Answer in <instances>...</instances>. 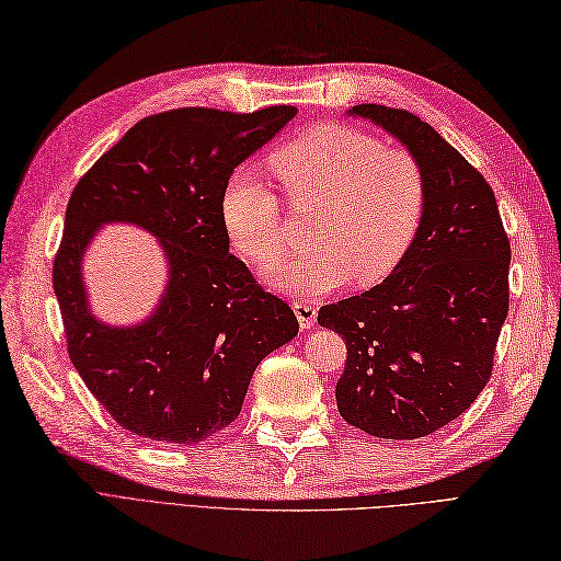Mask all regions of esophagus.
I'll list each match as a JSON object with an SVG mask.
<instances>
[{"label": "esophagus", "mask_w": 561, "mask_h": 561, "mask_svg": "<svg viewBox=\"0 0 561 561\" xmlns=\"http://www.w3.org/2000/svg\"><path fill=\"white\" fill-rule=\"evenodd\" d=\"M294 312H296L298 324H300V329H304V332H308V329L314 324V320H318V308L308 304V300H296Z\"/></svg>", "instance_id": "esophagus-1"}]
</instances>
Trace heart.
<instances>
[{
    "instance_id": "obj_1",
    "label": "heart",
    "mask_w": 561,
    "mask_h": 561,
    "mask_svg": "<svg viewBox=\"0 0 561 561\" xmlns=\"http://www.w3.org/2000/svg\"><path fill=\"white\" fill-rule=\"evenodd\" d=\"M270 165L294 208L320 206L308 234L312 251L267 270L272 289L324 296L351 277L375 284L400 265L420 232L426 175L408 149H386L375 135L329 123L279 149ZM222 222L251 263H275L286 251L279 198L247 170L227 180Z\"/></svg>"
}]
</instances>
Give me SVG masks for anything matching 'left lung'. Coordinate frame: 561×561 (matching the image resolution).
I'll use <instances>...</instances> for the list:
<instances>
[{
	"label": "left lung",
	"instance_id": "1",
	"mask_svg": "<svg viewBox=\"0 0 561 561\" xmlns=\"http://www.w3.org/2000/svg\"><path fill=\"white\" fill-rule=\"evenodd\" d=\"M420 158L426 206L400 265L360 296L322 306L346 341L341 417L377 438L412 440L457 420L493 375L510 308V239L491 184L434 127L403 108L360 104Z\"/></svg>",
	"mask_w": 561,
	"mask_h": 561
}]
</instances>
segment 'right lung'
Listing matches in <instances>:
<instances>
[{"mask_svg": "<svg viewBox=\"0 0 561 561\" xmlns=\"http://www.w3.org/2000/svg\"><path fill=\"white\" fill-rule=\"evenodd\" d=\"M296 106L253 113L175 108L127 130L76 184L54 261L68 355L123 428L151 440L198 443L232 424L255 367L298 334L294 310L229 253L222 192L234 168L275 137ZM151 231L169 284L133 328L96 321L81 282L95 229Z\"/></svg>", "mask_w": 561, "mask_h": 561, "instance_id": "1", "label": "right lung"}]
</instances>
